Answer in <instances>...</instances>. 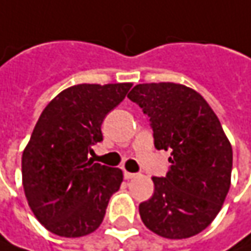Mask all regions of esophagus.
<instances>
[{
    "instance_id": "esophagus-1",
    "label": "esophagus",
    "mask_w": 251,
    "mask_h": 251,
    "mask_svg": "<svg viewBox=\"0 0 251 251\" xmlns=\"http://www.w3.org/2000/svg\"><path fill=\"white\" fill-rule=\"evenodd\" d=\"M134 177H137V174H135V173H130V171L124 170V178L131 180V178H134Z\"/></svg>"
}]
</instances>
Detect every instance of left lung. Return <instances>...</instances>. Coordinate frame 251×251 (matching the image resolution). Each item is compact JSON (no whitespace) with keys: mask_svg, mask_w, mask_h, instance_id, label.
<instances>
[{"mask_svg":"<svg viewBox=\"0 0 251 251\" xmlns=\"http://www.w3.org/2000/svg\"><path fill=\"white\" fill-rule=\"evenodd\" d=\"M150 118L154 146L170 150L166 177L138 210L166 239H187L216 219L230 188L233 150L217 116L197 91L174 82L138 84L127 96Z\"/></svg>","mask_w":251,"mask_h":251,"instance_id":"obj_1","label":"left lung"}]
</instances>
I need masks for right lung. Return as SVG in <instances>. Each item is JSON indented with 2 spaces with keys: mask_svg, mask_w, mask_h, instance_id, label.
<instances>
[{
  "mask_svg": "<svg viewBox=\"0 0 251 251\" xmlns=\"http://www.w3.org/2000/svg\"><path fill=\"white\" fill-rule=\"evenodd\" d=\"M130 82L78 84L61 91L38 118L23 152V186L37 220L61 237L97 230L123 171L88 160L102 141L105 116L126 99Z\"/></svg>",
  "mask_w": 251,
  "mask_h": 251,
  "instance_id": "obj_1",
  "label": "right lung"
}]
</instances>
